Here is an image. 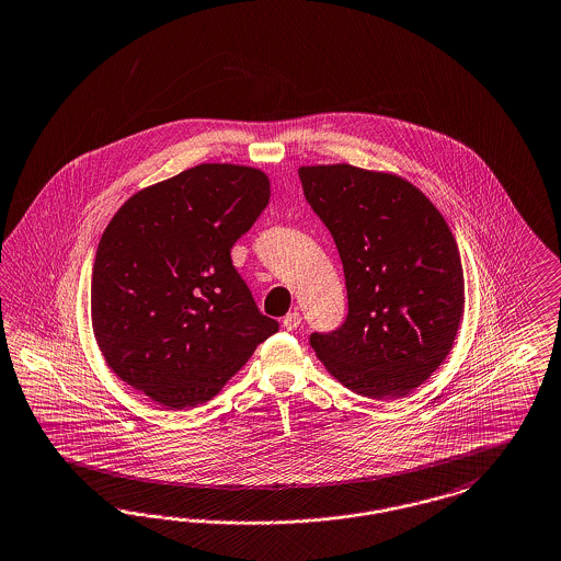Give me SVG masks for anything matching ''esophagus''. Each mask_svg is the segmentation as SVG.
<instances>
[{
  "label": "esophagus",
  "instance_id": "34e87169",
  "mask_svg": "<svg viewBox=\"0 0 561 561\" xmlns=\"http://www.w3.org/2000/svg\"><path fill=\"white\" fill-rule=\"evenodd\" d=\"M282 325H284V330H296L298 325H300V313H296V311H291V313L286 314L284 317V321H282Z\"/></svg>",
  "mask_w": 561,
  "mask_h": 561
}]
</instances>
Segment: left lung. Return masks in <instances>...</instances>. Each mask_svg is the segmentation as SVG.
Listing matches in <instances>:
<instances>
[{
    "instance_id": "left-lung-1",
    "label": "left lung",
    "mask_w": 561,
    "mask_h": 561,
    "mask_svg": "<svg viewBox=\"0 0 561 561\" xmlns=\"http://www.w3.org/2000/svg\"><path fill=\"white\" fill-rule=\"evenodd\" d=\"M298 178L336 242L348 294L342 328L311 334V346L348 390L403 399L445 363L463 319L455 236L401 175L337 162L300 167Z\"/></svg>"
}]
</instances>
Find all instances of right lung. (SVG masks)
Instances as JSON below:
<instances>
[{
    "instance_id": "1",
    "label": "right lung",
    "mask_w": 561,
    "mask_h": 561,
    "mask_svg": "<svg viewBox=\"0 0 561 561\" xmlns=\"http://www.w3.org/2000/svg\"><path fill=\"white\" fill-rule=\"evenodd\" d=\"M270 196L265 171L204 162L114 213L93 261L91 325L121 380L167 409L196 407L279 330L229 256Z\"/></svg>"
}]
</instances>
